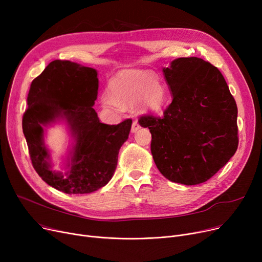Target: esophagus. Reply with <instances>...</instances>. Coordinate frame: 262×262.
<instances>
[{
	"label": "esophagus",
	"instance_id": "esophagus-1",
	"mask_svg": "<svg viewBox=\"0 0 262 262\" xmlns=\"http://www.w3.org/2000/svg\"><path fill=\"white\" fill-rule=\"evenodd\" d=\"M140 127H141L140 124H139L138 122H137V121H134L133 124H132V132H133V133H136Z\"/></svg>",
	"mask_w": 262,
	"mask_h": 262
}]
</instances>
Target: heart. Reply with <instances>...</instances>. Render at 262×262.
<instances>
[{
	"instance_id": "1",
	"label": "heart",
	"mask_w": 262,
	"mask_h": 262,
	"mask_svg": "<svg viewBox=\"0 0 262 262\" xmlns=\"http://www.w3.org/2000/svg\"><path fill=\"white\" fill-rule=\"evenodd\" d=\"M109 90L112 94L105 93L102 104L117 113L137 102L144 112L158 113L167 100L163 84L148 71L124 70L110 80Z\"/></svg>"
}]
</instances>
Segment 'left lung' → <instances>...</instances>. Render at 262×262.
I'll return each instance as SVG.
<instances>
[{
	"mask_svg": "<svg viewBox=\"0 0 262 262\" xmlns=\"http://www.w3.org/2000/svg\"><path fill=\"white\" fill-rule=\"evenodd\" d=\"M172 93L162 117L139 118L152 134L150 152L160 173L187 186L207 182L238 148V108L219 69L198 57L163 68Z\"/></svg>",
	"mask_w": 262,
	"mask_h": 262,
	"instance_id": "obj_1",
	"label": "left lung"
}]
</instances>
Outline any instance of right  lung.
I'll return each mask as SVG.
<instances>
[{
  "mask_svg": "<svg viewBox=\"0 0 262 262\" xmlns=\"http://www.w3.org/2000/svg\"><path fill=\"white\" fill-rule=\"evenodd\" d=\"M98 73L69 60L50 62L33 81L22 128L35 171L51 187L68 194H85L104 187L116 171L119 149L128 138L132 119L117 125L100 122L92 108L98 96ZM64 117L76 137L71 169L50 170L43 143V125Z\"/></svg>",
  "mask_w": 262,
  "mask_h": 262,
  "instance_id": "add662e5",
  "label": "right lung"
}]
</instances>
